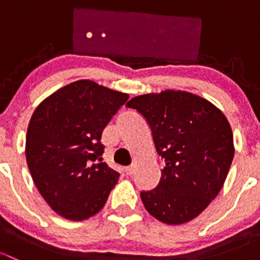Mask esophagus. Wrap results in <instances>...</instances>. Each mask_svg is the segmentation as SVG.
Here are the masks:
<instances>
[{
	"label": "esophagus",
	"mask_w": 260,
	"mask_h": 260,
	"mask_svg": "<svg viewBox=\"0 0 260 260\" xmlns=\"http://www.w3.org/2000/svg\"><path fill=\"white\" fill-rule=\"evenodd\" d=\"M125 174L128 175V176H131V175H133V172H135V167L133 166H128V167H125Z\"/></svg>",
	"instance_id": "obj_1"
}]
</instances>
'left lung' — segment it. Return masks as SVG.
Returning <instances> with one entry per match:
<instances>
[{
  "mask_svg": "<svg viewBox=\"0 0 260 260\" xmlns=\"http://www.w3.org/2000/svg\"><path fill=\"white\" fill-rule=\"evenodd\" d=\"M125 107L147 120L165 161L156 188L141 191L146 210L170 225L195 219L220 192L232 166L226 117L206 99L181 90L143 94Z\"/></svg>",
  "mask_w": 260,
  "mask_h": 260,
  "instance_id": "8db88e82",
  "label": "left lung"
}]
</instances>
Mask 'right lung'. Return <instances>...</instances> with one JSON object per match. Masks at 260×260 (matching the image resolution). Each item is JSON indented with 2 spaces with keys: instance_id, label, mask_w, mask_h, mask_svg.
Here are the masks:
<instances>
[{
  "instance_id": "obj_1",
  "label": "right lung",
  "mask_w": 260,
  "mask_h": 260,
  "mask_svg": "<svg viewBox=\"0 0 260 260\" xmlns=\"http://www.w3.org/2000/svg\"><path fill=\"white\" fill-rule=\"evenodd\" d=\"M128 98L91 80H78L34 112L26 161L39 192L60 216L80 221L106 205L119 174L102 162V132Z\"/></svg>"
}]
</instances>
